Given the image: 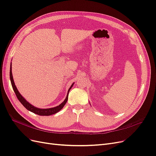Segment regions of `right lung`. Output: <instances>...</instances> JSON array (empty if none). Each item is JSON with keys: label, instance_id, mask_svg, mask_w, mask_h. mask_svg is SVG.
<instances>
[{"label": "right lung", "instance_id": "right-lung-1", "mask_svg": "<svg viewBox=\"0 0 156 156\" xmlns=\"http://www.w3.org/2000/svg\"><path fill=\"white\" fill-rule=\"evenodd\" d=\"M11 65H10V71H9V76H10V80H11V85H12V87L13 89L15 92V93L17 97V98L20 101V102L22 103L27 110L30 111L34 114L40 115V116H50V115L52 114H54L57 113L58 112H59L61 109L64 107V105H66V102L68 100V95H69V90H71V89L72 88V87L73 86L74 83H73L71 86L70 87V88L69 89L68 92H67V96L66 98V99L64 100L61 104H60L59 105H58L55 107H53V108H37L36 107L33 106V105H31V103H29L24 97H23L20 93H19V91L17 89L16 85L15 84L14 82V80H13V75H12V67H11Z\"/></svg>", "mask_w": 156, "mask_h": 156}]
</instances>
